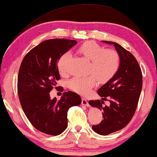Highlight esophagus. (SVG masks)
Listing matches in <instances>:
<instances>
[{
	"instance_id": "1",
	"label": "esophagus",
	"mask_w": 157,
	"mask_h": 157,
	"mask_svg": "<svg viewBox=\"0 0 157 157\" xmlns=\"http://www.w3.org/2000/svg\"><path fill=\"white\" fill-rule=\"evenodd\" d=\"M82 105H85V106H90L88 103V101H86L84 98H82Z\"/></svg>"
}]
</instances>
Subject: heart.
I'll use <instances>...</instances> for the list:
<instances>
[{
  "label": "heart",
  "mask_w": 157,
  "mask_h": 157,
  "mask_svg": "<svg viewBox=\"0 0 157 157\" xmlns=\"http://www.w3.org/2000/svg\"><path fill=\"white\" fill-rule=\"evenodd\" d=\"M79 54L91 61L89 73L86 77H75L70 79L68 86L76 93L85 95L90 91L96 83L104 84L111 80L117 73L120 66V56L113 49H105L94 41L83 43L78 49ZM71 54L65 53L57 62V68L61 75L68 73V63Z\"/></svg>",
  "instance_id": "obj_1"
}]
</instances>
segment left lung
Listing matches in <instances>:
<instances>
[{"mask_svg": "<svg viewBox=\"0 0 157 157\" xmlns=\"http://www.w3.org/2000/svg\"><path fill=\"white\" fill-rule=\"evenodd\" d=\"M114 44L120 56V66L114 78L98 89L102 101H89V105L103 111V119L97 125L92 126L96 133L102 136L116 132L127 125L135 114L140 98L143 75L140 67L131 52L120 44L110 41H103ZM110 98L111 105L104 106L103 100Z\"/></svg>", "mask_w": 157, "mask_h": 157, "instance_id": "left-lung-1", "label": "left lung"}]
</instances>
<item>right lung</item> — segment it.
Wrapping results in <instances>:
<instances>
[{"label": "right lung", "mask_w": 157, "mask_h": 157, "mask_svg": "<svg viewBox=\"0 0 157 157\" xmlns=\"http://www.w3.org/2000/svg\"><path fill=\"white\" fill-rule=\"evenodd\" d=\"M76 44V40L63 38L42 42L26 54L19 68L17 91L21 108L32 125L48 135L63 132L68 109L81 104L80 96L71 91L64 92L60 100L49 96L60 79L57 61Z\"/></svg>", "instance_id": "add662e5"}]
</instances>
